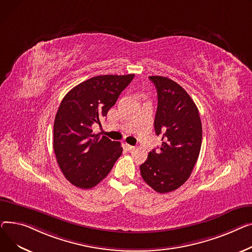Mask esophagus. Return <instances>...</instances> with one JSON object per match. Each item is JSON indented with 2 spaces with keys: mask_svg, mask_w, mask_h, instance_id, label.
I'll return each instance as SVG.
<instances>
[{
  "mask_svg": "<svg viewBox=\"0 0 252 252\" xmlns=\"http://www.w3.org/2000/svg\"><path fill=\"white\" fill-rule=\"evenodd\" d=\"M125 147H126V150L127 151H129V152H132V151H134V149H135V146H133V145H130V144H125Z\"/></svg>",
  "mask_w": 252,
  "mask_h": 252,
  "instance_id": "esophagus-1",
  "label": "esophagus"
}]
</instances>
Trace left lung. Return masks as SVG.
<instances>
[{"label": "left lung", "mask_w": 252, "mask_h": 252, "mask_svg": "<svg viewBox=\"0 0 252 252\" xmlns=\"http://www.w3.org/2000/svg\"><path fill=\"white\" fill-rule=\"evenodd\" d=\"M158 93L156 134L159 151L153 150L140 166L142 179L158 193L183 185L193 170L201 147L202 127L198 109L184 88L168 77L150 76Z\"/></svg>", "instance_id": "8db88e82"}]
</instances>
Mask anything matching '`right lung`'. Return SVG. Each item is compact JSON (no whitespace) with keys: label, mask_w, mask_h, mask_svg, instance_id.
Wrapping results in <instances>:
<instances>
[{"label":"right lung","mask_w":252,"mask_h":252,"mask_svg":"<svg viewBox=\"0 0 252 252\" xmlns=\"http://www.w3.org/2000/svg\"><path fill=\"white\" fill-rule=\"evenodd\" d=\"M134 78L128 75H99L85 80L64 96L54 123V152L65 178L73 185L90 189L105 179L122 155L119 141L93 134L120 94Z\"/></svg>","instance_id":"obj_1"}]
</instances>
